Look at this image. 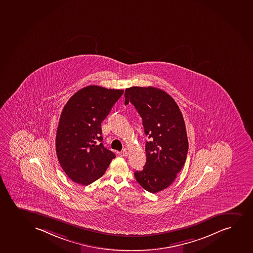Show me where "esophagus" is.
Returning <instances> with one entry per match:
<instances>
[{
  "instance_id": "1",
  "label": "esophagus",
  "mask_w": 253,
  "mask_h": 253,
  "mask_svg": "<svg viewBox=\"0 0 253 253\" xmlns=\"http://www.w3.org/2000/svg\"><path fill=\"white\" fill-rule=\"evenodd\" d=\"M120 157H127L128 155V152L126 150H123L122 152H120L119 153Z\"/></svg>"
}]
</instances>
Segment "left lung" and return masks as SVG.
I'll return each instance as SVG.
<instances>
[{"label": "left lung", "instance_id": "8db88e82", "mask_svg": "<svg viewBox=\"0 0 253 253\" xmlns=\"http://www.w3.org/2000/svg\"><path fill=\"white\" fill-rule=\"evenodd\" d=\"M125 104L134 105L142 118L146 163L134 178L145 190L157 193L169 187L180 172L187 157L188 139L184 118L175 101L155 87L125 89Z\"/></svg>", "mask_w": 253, "mask_h": 253}]
</instances>
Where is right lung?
<instances>
[{
    "instance_id": "add662e5",
    "label": "right lung",
    "mask_w": 253,
    "mask_h": 253,
    "mask_svg": "<svg viewBox=\"0 0 253 253\" xmlns=\"http://www.w3.org/2000/svg\"><path fill=\"white\" fill-rule=\"evenodd\" d=\"M123 93L89 85L78 90L63 107L56 152L63 171L75 183L88 185L101 178L116 157L101 143V122Z\"/></svg>"
}]
</instances>
